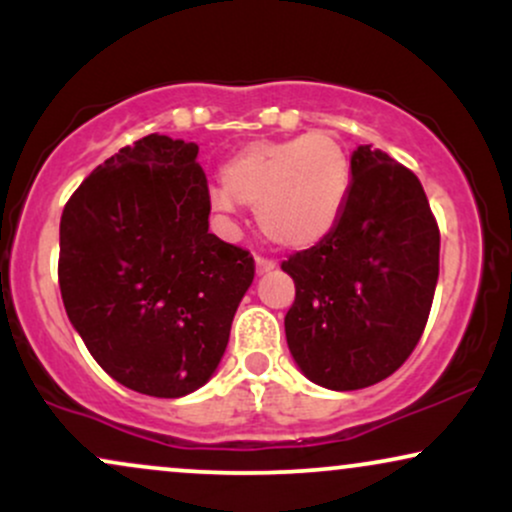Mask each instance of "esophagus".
<instances>
[{
	"label": "esophagus",
	"mask_w": 512,
	"mask_h": 512,
	"mask_svg": "<svg viewBox=\"0 0 512 512\" xmlns=\"http://www.w3.org/2000/svg\"><path fill=\"white\" fill-rule=\"evenodd\" d=\"M272 269H276V262L264 260V257H255V272L257 274H267V272H272Z\"/></svg>",
	"instance_id": "obj_1"
}]
</instances>
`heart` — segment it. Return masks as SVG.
Here are the masks:
<instances>
[{
  "label": "heart",
  "mask_w": 512,
  "mask_h": 512,
  "mask_svg": "<svg viewBox=\"0 0 512 512\" xmlns=\"http://www.w3.org/2000/svg\"><path fill=\"white\" fill-rule=\"evenodd\" d=\"M211 187L216 214L255 207L262 236L286 250H308L334 231L349 197L351 163L332 134H301L281 142L240 146Z\"/></svg>",
  "instance_id": "1"
}]
</instances>
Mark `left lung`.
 <instances>
[{
	"mask_svg": "<svg viewBox=\"0 0 512 512\" xmlns=\"http://www.w3.org/2000/svg\"><path fill=\"white\" fill-rule=\"evenodd\" d=\"M438 255L419 178L385 151L358 146L342 219L281 264L296 284L286 342L305 378L349 392L395 373L424 334Z\"/></svg>",
	"mask_w": 512,
	"mask_h": 512,
	"instance_id": "left-lung-1",
	"label": "left lung"
}]
</instances>
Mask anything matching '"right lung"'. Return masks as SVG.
<instances>
[{
    "instance_id": "1",
    "label": "right lung",
    "mask_w": 512,
    "mask_h": 512,
    "mask_svg": "<svg viewBox=\"0 0 512 512\" xmlns=\"http://www.w3.org/2000/svg\"><path fill=\"white\" fill-rule=\"evenodd\" d=\"M197 154L149 134L93 170L60 221L69 322L110 378L151 397H185L216 373L255 279L250 252L209 233Z\"/></svg>"
}]
</instances>
